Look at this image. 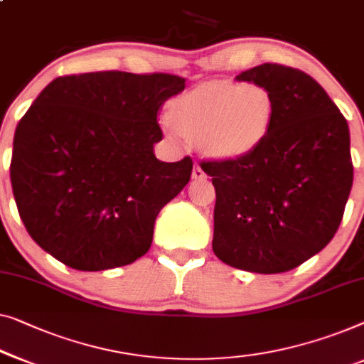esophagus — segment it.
<instances>
[{
	"label": "esophagus",
	"mask_w": 364,
	"mask_h": 364,
	"mask_svg": "<svg viewBox=\"0 0 364 364\" xmlns=\"http://www.w3.org/2000/svg\"><path fill=\"white\" fill-rule=\"evenodd\" d=\"M192 177L195 178V181H200V178H205V172H203L202 167H200V164H195V166H193Z\"/></svg>",
	"instance_id": "esophagus-1"
}]
</instances>
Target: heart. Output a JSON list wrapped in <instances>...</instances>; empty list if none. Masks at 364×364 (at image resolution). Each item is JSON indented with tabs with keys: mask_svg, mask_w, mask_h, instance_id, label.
<instances>
[{
	"mask_svg": "<svg viewBox=\"0 0 364 364\" xmlns=\"http://www.w3.org/2000/svg\"><path fill=\"white\" fill-rule=\"evenodd\" d=\"M274 117L276 102L266 87L223 80L173 100L162 128L173 141L198 139L202 149L217 159H243L264 143Z\"/></svg>",
	"mask_w": 364,
	"mask_h": 364,
	"instance_id": "heart-1",
	"label": "heart"
}]
</instances>
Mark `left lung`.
I'll return each mask as SVG.
<instances>
[{
  "label": "left lung",
  "instance_id": "left-lung-1",
  "mask_svg": "<svg viewBox=\"0 0 364 364\" xmlns=\"http://www.w3.org/2000/svg\"><path fill=\"white\" fill-rule=\"evenodd\" d=\"M236 80L266 87L272 128L243 159L202 161L217 192L213 252L259 274L291 271L330 243L353 186L348 123L312 77L262 64Z\"/></svg>",
  "mask_w": 364,
  "mask_h": 364
}]
</instances>
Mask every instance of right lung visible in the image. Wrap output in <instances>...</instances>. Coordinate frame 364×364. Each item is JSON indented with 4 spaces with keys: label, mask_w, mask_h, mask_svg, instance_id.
Instances as JSON below:
<instances>
[{
    "label": "right lung",
    "mask_w": 364,
    "mask_h": 364,
    "mask_svg": "<svg viewBox=\"0 0 364 364\" xmlns=\"http://www.w3.org/2000/svg\"><path fill=\"white\" fill-rule=\"evenodd\" d=\"M186 88L171 73L90 72L52 80L21 118L11 186L36 243L78 271L126 266L149 251L157 215L193 162H162L157 114Z\"/></svg>",
    "instance_id": "add662e5"
}]
</instances>
